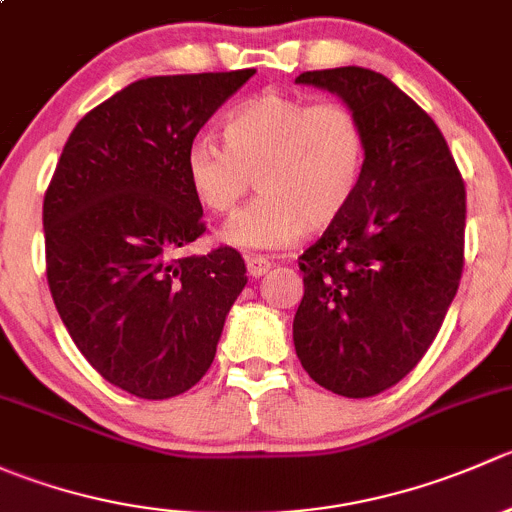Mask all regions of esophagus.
<instances>
[{
	"label": "esophagus",
	"instance_id": "esophagus-1",
	"mask_svg": "<svg viewBox=\"0 0 512 512\" xmlns=\"http://www.w3.org/2000/svg\"><path fill=\"white\" fill-rule=\"evenodd\" d=\"M267 270H270V260H265V257H247V272H250V277L260 280L262 275H267Z\"/></svg>",
	"mask_w": 512,
	"mask_h": 512
}]
</instances>
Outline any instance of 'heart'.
<instances>
[{"instance_id":"obj_1","label":"heart","mask_w":512,"mask_h":512,"mask_svg":"<svg viewBox=\"0 0 512 512\" xmlns=\"http://www.w3.org/2000/svg\"><path fill=\"white\" fill-rule=\"evenodd\" d=\"M223 143L190 141L185 180L208 213L227 215L250 193L260 198L225 225L223 237L242 250H280L324 230L352 205L366 163V131L342 101L267 91L223 121Z\"/></svg>"}]
</instances>
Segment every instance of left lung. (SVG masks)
I'll return each instance as SVG.
<instances>
[{"mask_svg":"<svg viewBox=\"0 0 512 512\" xmlns=\"http://www.w3.org/2000/svg\"><path fill=\"white\" fill-rule=\"evenodd\" d=\"M294 81L342 96L366 131L352 205L299 257L294 349L319 386L369 399L421 361L456 297L466 185L433 118L386 76L342 66Z\"/></svg>","mask_w":512,"mask_h":512,"instance_id":"1","label":"left lung"}]
</instances>
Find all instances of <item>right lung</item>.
Returning <instances> with one entry per match:
<instances>
[{
    "mask_svg": "<svg viewBox=\"0 0 512 512\" xmlns=\"http://www.w3.org/2000/svg\"><path fill=\"white\" fill-rule=\"evenodd\" d=\"M255 69L151 76L91 108L44 195L46 280L61 322L118 389L160 401L210 369L247 285L232 247L185 257L205 232L185 151Z\"/></svg>",
    "mask_w": 512,
    "mask_h": 512,
    "instance_id": "1",
    "label": "right lung"
}]
</instances>
